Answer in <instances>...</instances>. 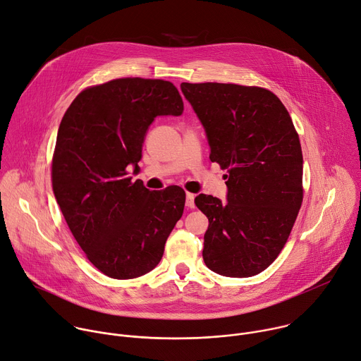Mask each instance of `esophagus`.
Instances as JSON below:
<instances>
[{
  "mask_svg": "<svg viewBox=\"0 0 361 361\" xmlns=\"http://www.w3.org/2000/svg\"><path fill=\"white\" fill-rule=\"evenodd\" d=\"M187 200H185V205L188 209H194L195 207V204H194V198H195V195L194 194H191V192H187Z\"/></svg>",
  "mask_w": 361,
  "mask_h": 361,
  "instance_id": "34e87169",
  "label": "esophagus"
}]
</instances>
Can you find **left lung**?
<instances>
[{"instance_id":"1","label":"left lung","mask_w":361,"mask_h":361,"mask_svg":"<svg viewBox=\"0 0 361 361\" xmlns=\"http://www.w3.org/2000/svg\"><path fill=\"white\" fill-rule=\"evenodd\" d=\"M207 133L210 160L228 171L227 201L200 194L202 259L226 277L264 271L281 252L302 202V152L280 98L262 87L183 82Z\"/></svg>"}]
</instances>
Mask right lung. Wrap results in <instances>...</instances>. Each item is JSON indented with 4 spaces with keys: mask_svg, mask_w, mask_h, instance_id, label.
<instances>
[{
    "mask_svg": "<svg viewBox=\"0 0 361 361\" xmlns=\"http://www.w3.org/2000/svg\"><path fill=\"white\" fill-rule=\"evenodd\" d=\"M183 110L173 82L127 77L87 87L61 120L51 164L54 195L90 263L111 279L156 267L183 216V188L149 191L127 171L130 164L138 170L154 118Z\"/></svg>",
    "mask_w": 361,
    "mask_h": 361,
    "instance_id": "obj_1",
    "label": "right lung"
}]
</instances>
